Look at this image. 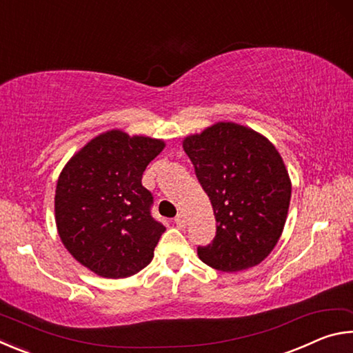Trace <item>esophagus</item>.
Instances as JSON below:
<instances>
[{
  "mask_svg": "<svg viewBox=\"0 0 353 353\" xmlns=\"http://www.w3.org/2000/svg\"><path fill=\"white\" fill-rule=\"evenodd\" d=\"M174 223H176L179 227H185V225H187V218H185L183 213H179L177 216L174 218Z\"/></svg>",
  "mask_w": 353,
  "mask_h": 353,
  "instance_id": "esophagus-1",
  "label": "esophagus"
}]
</instances>
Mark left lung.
<instances>
[{"instance_id": "8db88e82", "label": "left lung", "mask_w": 353, "mask_h": 353, "mask_svg": "<svg viewBox=\"0 0 353 353\" xmlns=\"http://www.w3.org/2000/svg\"><path fill=\"white\" fill-rule=\"evenodd\" d=\"M182 146L218 223L212 244L198 248L199 259L224 272L256 266L288 216L291 179L282 155L265 135L232 121L185 137Z\"/></svg>"}]
</instances>
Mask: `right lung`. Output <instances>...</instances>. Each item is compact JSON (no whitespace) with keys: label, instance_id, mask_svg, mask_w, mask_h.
<instances>
[{"label":"right lung","instance_id":"1","mask_svg":"<svg viewBox=\"0 0 353 353\" xmlns=\"http://www.w3.org/2000/svg\"><path fill=\"white\" fill-rule=\"evenodd\" d=\"M163 148V140L107 130L81 148L57 179L59 236L99 277H130L152 260L165 225L151 216L152 194L141 176Z\"/></svg>","mask_w":353,"mask_h":353}]
</instances>
